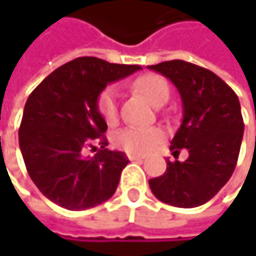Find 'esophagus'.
<instances>
[{
    "instance_id": "obj_1",
    "label": "esophagus",
    "mask_w": 256,
    "mask_h": 256,
    "mask_svg": "<svg viewBox=\"0 0 256 256\" xmlns=\"http://www.w3.org/2000/svg\"><path fill=\"white\" fill-rule=\"evenodd\" d=\"M128 158L130 162H142L144 160V157L138 156V154H128Z\"/></svg>"
}]
</instances>
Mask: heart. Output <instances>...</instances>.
Returning a JSON list of instances; mask_svg holds the SVG:
<instances>
[{
	"instance_id": "1",
	"label": "heart",
	"mask_w": 256,
	"mask_h": 256,
	"mask_svg": "<svg viewBox=\"0 0 256 256\" xmlns=\"http://www.w3.org/2000/svg\"><path fill=\"white\" fill-rule=\"evenodd\" d=\"M133 87L139 92L148 102L152 105H158L166 102L169 98V86L168 81L157 74H145L139 77ZM98 110L102 118L106 123H114L118 114V90L116 87H106L98 99ZM164 130L157 126L152 128H136L128 126L120 128L114 133V144L132 154H145L156 148L164 139Z\"/></svg>"
}]
</instances>
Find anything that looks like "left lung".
Segmentation results:
<instances>
[{"instance_id": "left-lung-1", "label": "left lung", "mask_w": 256, "mask_h": 256, "mask_svg": "<svg viewBox=\"0 0 256 256\" xmlns=\"http://www.w3.org/2000/svg\"><path fill=\"white\" fill-rule=\"evenodd\" d=\"M169 78L182 100V123L170 150L186 148L185 162H169L166 172L150 179L152 194L176 208H197L209 202L231 178L243 139V118L237 94L212 71L185 60L148 66Z\"/></svg>"}]
</instances>
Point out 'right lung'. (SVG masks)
<instances>
[{"label":"right lung","mask_w":256,"mask_h":256,"mask_svg":"<svg viewBox=\"0 0 256 256\" xmlns=\"http://www.w3.org/2000/svg\"><path fill=\"white\" fill-rule=\"evenodd\" d=\"M139 70V65L77 58L54 70L29 94L19 145L29 176L48 200L68 210H82L112 197L128 158L105 148L108 126L98 99L110 82ZM96 142L101 150L84 158V150L96 149Z\"/></svg>","instance_id":"1"}]
</instances>
